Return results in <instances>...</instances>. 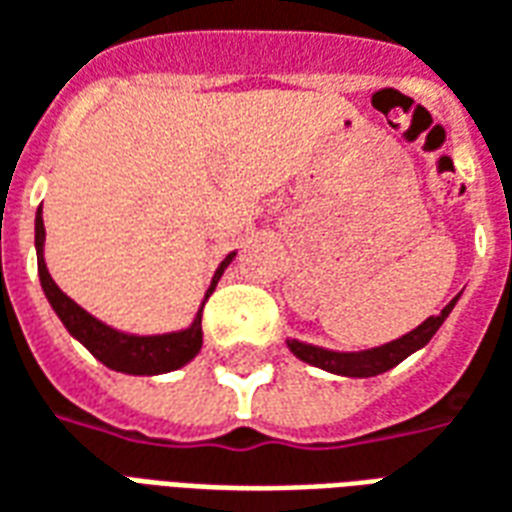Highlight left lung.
Instances as JSON below:
<instances>
[{
  "instance_id": "left-lung-1",
  "label": "left lung",
  "mask_w": 512,
  "mask_h": 512,
  "mask_svg": "<svg viewBox=\"0 0 512 512\" xmlns=\"http://www.w3.org/2000/svg\"><path fill=\"white\" fill-rule=\"evenodd\" d=\"M458 300V297H455ZM455 300L449 303L441 314L424 320L416 331L405 333L397 342L383 344V347H375V350H366V353L358 355H344V353H331V350H322V347H311V344L289 342V350L306 361V364L320 366V369H328V372H336V375H350V378H372V375H380L391 366H397L402 358H408L413 350H419L424 344L433 339V333L441 328V322L447 320V314L455 306Z\"/></svg>"
}]
</instances>
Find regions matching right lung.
<instances>
[{
	"mask_svg": "<svg viewBox=\"0 0 512 512\" xmlns=\"http://www.w3.org/2000/svg\"><path fill=\"white\" fill-rule=\"evenodd\" d=\"M35 245H38V273H41L43 292L49 297V303L57 311V317L63 320V325L68 331L74 333L79 342L88 347L90 353L99 358L101 364H107L115 372H126V375H159V372H170V369H179L187 361H192L198 350H201V342H204V331H201V314L198 320L192 322L190 331L181 333H168V336H126V333H118L101 325L99 320H93L85 308H79L68 295L60 292V286L54 284L52 275L43 264V220L41 212H38V220H35ZM234 259V253H228L223 264L217 267L215 278H212V286L206 292V300L215 292L220 275L228 267V262ZM204 311V308H201Z\"/></svg>",
	"mask_w": 512,
	"mask_h": 512,
	"instance_id": "add662e5",
	"label": "right lung"
}]
</instances>
